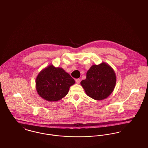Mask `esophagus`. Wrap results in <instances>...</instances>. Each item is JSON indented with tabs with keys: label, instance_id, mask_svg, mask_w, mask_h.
<instances>
[{
	"label": "esophagus",
	"instance_id": "esophagus-1",
	"mask_svg": "<svg viewBox=\"0 0 148 148\" xmlns=\"http://www.w3.org/2000/svg\"><path fill=\"white\" fill-rule=\"evenodd\" d=\"M75 82H76V83H77L79 84V83H80V79L79 78L76 79H75Z\"/></svg>",
	"mask_w": 148,
	"mask_h": 148
}]
</instances>
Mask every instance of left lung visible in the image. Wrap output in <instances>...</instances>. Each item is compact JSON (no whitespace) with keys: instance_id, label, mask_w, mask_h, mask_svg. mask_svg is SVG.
<instances>
[{"instance_id":"1","label":"left lung","mask_w":148,"mask_h":148,"mask_svg":"<svg viewBox=\"0 0 148 148\" xmlns=\"http://www.w3.org/2000/svg\"><path fill=\"white\" fill-rule=\"evenodd\" d=\"M115 83L114 70L103 62L92 66L87 73L86 79L80 82L87 95L96 100L108 97L114 90Z\"/></svg>"}]
</instances>
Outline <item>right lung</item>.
<instances>
[{"mask_svg":"<svg viewBox=\"0 0 148 148\" xmlns=\"http://www.w3.org/2000/svg\"><path fill=\"white\" fill-rule=\"evenodd\" d=\"M75 80L65 70L52 65L43 70L36 79L39 96L49 101H57L65 96Z\"/></svg>","mask_w":148,"mask_h":148,"instance_id":"add662e5","label":"right lung"}]
</instances>
